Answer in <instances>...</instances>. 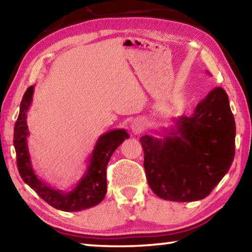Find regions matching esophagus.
<instances>
[{"label":"esophagus","mask_w":252,"mask_h":252,"mask_svg":"<svg viewBox=\"0 0 252 252\" xmlns=\"http://www.w3.org/2000/svg\"><path fill=\"white\" fill-rule=\"evenodd\" d=\"M144 127H146V123H144L142 119H140V118L134 119V120L131 122V126H130L131 132L134 135H138L141 133V132L144 130Z\"/></svg>","instance_id":"1"}]
</instances>
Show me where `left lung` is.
<instances>
[{
    "label": "left lung",
    "mask_w": 252,
    "mask_h": 252,
    "mask_svg": "<svg viewBox=\"0 0 252 252\" xmlns=\"http://www.w3.org/2000/svg\"><path fill=\"white\" fill-rule=\"evenodd\" d=\"M171 120V126L157 132L161 136L140 139L147 180L161 199L198 201L210 194L234 158L236 123L227 93L212 89L190 117Z\"/></svg>",
    "instance_id": "obj_1"
}]
</instances>
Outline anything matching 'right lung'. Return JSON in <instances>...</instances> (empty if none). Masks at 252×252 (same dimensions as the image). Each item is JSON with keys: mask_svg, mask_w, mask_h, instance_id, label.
<instances>
[{"mask_svg": "<svg viewBox=\"0 0 252 252\" xmlns=\"http://www.w3.org/2000/svg\"><path fill=\"white\" fill-rule=\"evenodd\" d=\"M34 85L24 93L20 104V113L14 126V148L16 162L21 178L50 206L58 210L73 212L92 208L104 199L106 193V165L117 148L130 138L125 129H114L97 138L92 152L89 156L87 169L70 189L61 190L37 176L30 156L28 138L30 135L27 117L32 104Z\"/></svg>", "mask_w": 252, "mask_h": 252, "instance_id": "add662e5", "label": "right lung"}]
</instances>
